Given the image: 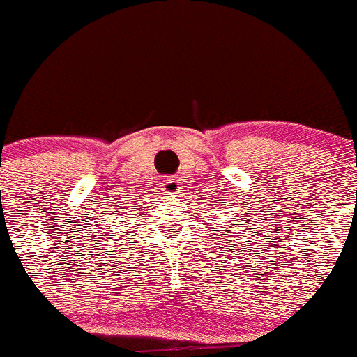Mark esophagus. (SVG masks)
Here are the masks:
<instances>
[{"label": "esophagus", "instance_id": "obj_1", "mask_svg": "<svg viewBox=\"0 0 357 357\" xmlns=\"http://www.w3.org/2000/svg\"><path fill=\"white\" fill-rule=\"evenodd\" d=\"M163 187V192L165 194H170V195H175L178 194V189H180V180L175 178V177H168L163 180L162 183Z\"/></svg>", "mask_w": 357, "mask_h": 357}]
</instances>
